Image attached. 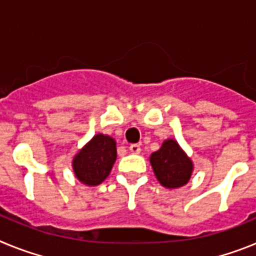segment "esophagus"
<instances>
[{
	"label": "esophagus",
	"instance_id": "1",
	"mask_svg": "<svg viewBox=\"0 0 256 256\" xmlns=\"http://www.w3.org/2000/svg\"><path fill=\"white\" fill-rule=\"evenodd\" d=\"M130 151L132 154H140V152H141V146H140V144H130Z\"/></svg>",
	"mask_w": 256,
	"mask_h": 256
}]
</instances>
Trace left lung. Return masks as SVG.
I'll return each instance as SVG.
<instances>
[{"label":"left lung","mask_w":256,"mask_h":256,"mask_svg":"<svg viewBox=\"0 0 256 256\" xmlns=\"http://www.w3.org/2000/svg\"><path fill=\"white\" fill-rule=\"evenodd\" d=\"M150 162L158 180L166 188L184 186L194 170L191 159L174 140H165L162 148L151 154Z\"/></svg>","instance_id":"left-lung-1"}]
</instances>
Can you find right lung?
I'll return each instance as SVG.
<instances>
[{
  "label": "right lung",
  "mask_w": 256,
  "mask_h": 256,
  "mask_svg": "<svg viewBox=\"0 0 256 256\" xmlns=\"http://www.w3.org/2000/svg\"><path fill=\"white\" fill-rule=\"evenodd\" d=\"M115 160V140L110 136L98 133L74 156V174L87 186H98L110 174Z\"/></svg>",
  "instance_id": "right-lung-1"
}]
</instances>
